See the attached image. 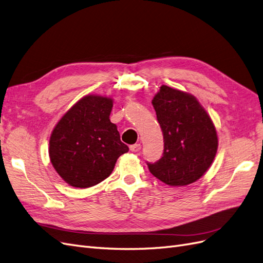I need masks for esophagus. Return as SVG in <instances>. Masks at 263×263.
<instances>
[{
	"instance_id": "obj_1",
	"label": "esophagus",
	"mask_w": 263,
	"mask_h": 263,
	"mask_svg": "<svg viewBox=\"0 0 263 263\" xmlns=\"http://www.w3.org/2000/svg\"><path fill=\"white\" fill-rule=\"evenodd\" d=\"M129 149L133 151V153H138V151L141 149V145H140V144L132 145V146L129 147Z\"/></svg>"
}]
</instances>
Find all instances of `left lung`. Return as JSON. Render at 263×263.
Returning a JSON list of instances; mask_svg holds the SVG:
<instances>
[{
    "instance_id": "left-lung-1",
    "label": "left lung",
    "mask_w": 263,
    "mask_h": 263,
    "mask_svg": "<svg viewBox=\"0 0 263 263\" xmlns=\"http://www.w3.org/2000/svg\"><path fill=\"white\" fill-rule=\"evenodd\" d=\"M153 105L163 134V156L147 163L157 179L170 186L196 182L210 169L218 138L208 112L192 94L161 85Z\"/></svg>"
}]
</instances>
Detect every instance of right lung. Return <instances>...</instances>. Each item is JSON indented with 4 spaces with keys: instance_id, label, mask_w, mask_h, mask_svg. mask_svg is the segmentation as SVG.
Returning <instances> with one entry per match:
<instances>
[{
    "instance_id": "1",
    "label": "right lung",
    "mask_w": 263,
    "mask_h": 263,
    "mask_svg": "<svg viewBox=\"0 0 263 263\" xmlns=\"http://www.w3.org/2000/svg\"><path fill=\"white\" fill-rule=\"evenodd\" d=\"M112 107V98L85 95L54 126L49 158L69 185L85 189L99 184L112 173L118 157L129 150L109 121Z\"/></svg>"
}]
</instances>
